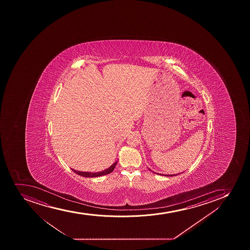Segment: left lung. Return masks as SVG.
<instances>
[{
  "instance_id": "8db88e82",
  "label": "left lung",
  "mask_w": 250,
  "mask_h": 250,
  "mask_svg": "<svg viewBox=\"0 0 250 250\" xmlns=\"http://www.w3.org/2000/svg\"><path fill=\"white\" fill-rule=\"evenodd\" d=\"M160 175H163V174H161V173H160ZM178 175V174H172V175H165V176H175Z\"/></svg>"
}]
</instances>
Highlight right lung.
Instances as JSON below:
<instances>
[{
    "label": "right lung",
    "mask_w": 250,
    "mask_h": 250,
    "mask_svg": "<svg viewBox=\"0 0 250 250\" xmlns=\"http://www.w3.org/2000/svg\"><path fill=\"white\" fill-rule=\"evenodd\" d=\"M116 164H117V161H116L113 165H111L108 168H106L105 170L101 171V172H94V173H91V172H82V171L75 170V169H72H72L74 173L79 174L80 176H82V177H85V178H96V177L106 175V174L111 173L113 171L114 168H115V167H116Z\"/></svg>",
    "instance_id": "add662e5"
}]
</instances>
